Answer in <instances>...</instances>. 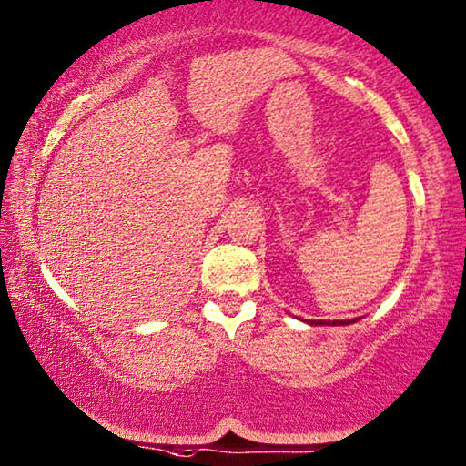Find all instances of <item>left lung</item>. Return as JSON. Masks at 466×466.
<instances>
[{
    "label": "left lung",
    "mask_w": 466,
    "mask_h": 466,
    "mask_svg": "<svg viewBox=\"0 0 466 466\" xmlns=\"http://www.w3.org/2000/svg\"><path fill=\"white\" fill-rule=\"evenodd\" d=\"M357 319H347V321H323V319H319V321H309L311 323V326H349V323H355Z\"/></svg>",
    "instance_id": "8db88e82"
}]
</instances>
